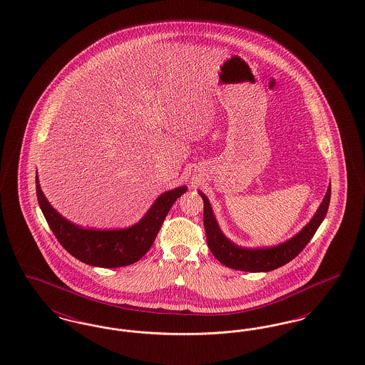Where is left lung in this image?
Here are the masks:
<instances>
[{"mask_svg":"<svg viewBox=\"0 0 365 365\" xmlns=\"http://www.w3.org/2000/svg\"><path fill=\"white\" fill-rule=\"evenodd\" d=\"M198 192L204 200V227L212 255L223 265L232 269L247 272H268L293 260L312 240L314 232L327 215L330 205L331 185H329L327 192L309 223L299 232H297L293 238L287 240L286 242L279 243L277 246L255 249L242 247L231 242L222 232L207 195L202 191Z\"/></svg>","mask_w":365,"mask_h":365,"instance_id":"obj_1","label":"left lung"}]
</instances>
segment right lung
<instances>
[{
    "label": "right lung",
    "instance_id": "1",
    "mask_svg": "<svg viewBox=\"0 0 365 365\" xmlns=\"http://www.w3.org/2000/svg\"><path fill=\"white\" fill-rule=\"evenodd\" d=\"M35 183L39 208L57 241L75 259L101 268H119L140 260L155 242L175 201L187 190L186 186H179L163 192L134 226L122 230H91L71 223L53 208L41 190L38 175Z\"/></svg>",
    "mask_w": 365,
    "mask_h": 365
}]
</instances>
